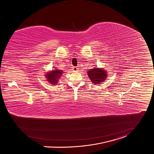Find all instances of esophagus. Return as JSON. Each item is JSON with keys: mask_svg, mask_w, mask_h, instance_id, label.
Segmentation results:
<instances>
[{"mask_svg": "<svg viewBox=\"0 0 154 154\" xmlns=\"http://www.w3.org/2000/svg\"><path fill=\"white\" fill-rule=\"evenodd\" d=\"M78 68H77V67H75V66H73L72 67V70L73 72H76V71H78Z\"/></svg>", "mask_w": 154, "mask_h": 154, "instance_id": "1", "label": "esophagus"}]
</instances>
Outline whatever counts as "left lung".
I'll return each mask as SVG.
<instances>
[{
  "label": "left lung",
  "mask_w": 154,
  "mask_h": 154,
  "mask_svg": "<svg viewBox=\"0 0 154 154\" xmlns=\"http://www.w3.org/2000/svg\"><path fill=\"white\" fill-rule=\"evenodd\" d=\"M88 76L92 84H100L104 82L107 78V72L102 68H95L91 69L87 72Z\"/></svg>",
  "instance_id": "1"
}]
</instances>
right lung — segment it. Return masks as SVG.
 Wrapping results in <instances>:
<instances>
[{"label":"right lung","mask_w":154,"mask_h":154,"mask_svg":"<svg viewBox=\"0 0 154 154\" xmlns=\"http://www.w3.org/2000/svg\"><path fill=\"white\" fill-rule=\"evenodd\" d=\"M62 73V70L56 68L51 71L46 72V74H45V76L46 79V81H48L49 84L56 85L57 84L58 81L60 78Z\"/></svg>","instance_id":"add662e5"}]
</instances>
